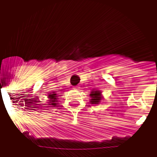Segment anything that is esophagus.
I'll list each match as a JSON object with an SVG mask.
<instances>
[{
	"mask_svg": "<svg viewBox=\"0 0 157 157\" xmlns=\"http://www.w3.org/2000/svg\"><path fill=\"white\" fill-rule=\"evenodd\" d=\"M78 88H79V87H78V86H75V89H78Z\"/></svg>",
	"mask_w": 157,
	"mask_h": 157,
	"instance_id": "esophagus-1",
	"label": "esophagus"
}]
</instances>
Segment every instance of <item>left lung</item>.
Wrapping results in <instances>:
<instances>
[{"instance_id":"1","label":"left lung","mask_w":157,"mask_h":157,"mask_svg":"<svg viewBox=\"0 0 157 157\" xmlns=\"http://www.w3.org/2000/svg\"><path fill=\"white\" fill-rule=\"evenodd\" d=\"M90 96H91V100H90V102L92 105H97L100 102V100L102 99V96H101V92L98 90L96 91H92L90 94Z\"/></svg>"}]
</instances>
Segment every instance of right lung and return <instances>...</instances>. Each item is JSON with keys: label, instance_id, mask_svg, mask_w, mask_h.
<instances>
[{"label": "right lung", "instance_id": "right-lung-1", "mask_svg": "<svg viewBox=\"0 0 157 157\" xmlns=\"http://www.w3.org/2000/svg\"><path fill=\"white\" fill-rule=\"evenodd\" d=\"M57 94H55V92H52V93H51L50 95H48V98H49V102L50 103L49 105H56L57 104Z\"/></svg>", "mask_w": 157, "mask_h": 157}]
</instances>
